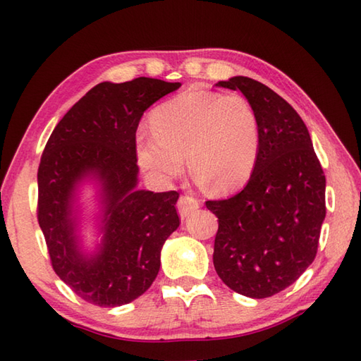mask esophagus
<instances>
[{"label": "esophagus", "instance_id": "34e87169", "mask_svg": "<svg viewBox=\"0 0 361 361\" xmlns=\"http://www.w3.org/2000/svg\"><path fill=\"white\" fill-rule=\"evenodd\" d=\"M198 208H200V202H198L197 198L190 197V195L180 197V200H178V212H180L181 219L188 217L189 214H192Z\"/></svg>", "mask_w": 361, "mask_h": 361}]
</instances>
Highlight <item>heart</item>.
<instances>
[{"mask_svg": "<svg viewBox=\"0 0 361 361\" xmlns=\"http://www.w3.org/2000/svg\"><path fill=\"white\" fill-rule=\"evenodd\" d=\"M153 133L136 135L137 163L153 180L169 183L186 166L217 192L242 188L260 152L256 110L240 94L189 88L153 110Z\"/></svg>", "mask_w": 361, "mask_h": 361, "instance_id": "b5f03b06", "label": "heart"}]
</instances>
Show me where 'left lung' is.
Segmentation results:
<instances>
[{
	"label": "left lung",
	"instance_id": "1",
	"mask_svg": "<svg viewBox=\"0 0 361 361\" xmlns=\"http://www.w3.org/2000/svg\"><path fill=\"white\" fill-rule=\"evenodd\" d=\"M216 85L242 91L256 110L260 152L239 194L206 202L219 219L212 260L235 293L262 299L291 286L315 259L326 176L307 127L287 101L243 75Z\"/></svg>",
	"mask_w": 361,
	"mask_h": 361
}]
</instances>
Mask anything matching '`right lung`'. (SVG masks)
<instances>
[{
  "instance_id": "1",
  "label": "right lung",
  "mask_w": 361,
  "mask_h": 361,
  "mask_svg": "<svg viewBox=\"0 0 361 361\" xmlns=\"http://www.w3.org/2000/svg\"><path fill=\"white\" fill-rule=\"evenodd\" d=\"M181 87L137 78L102 82L60 119L38 166L37 217L54 271L99 307L135 301L159 271L161 248L180 226L176 190L137 189L136 128L144 111ZM98 186L99 232L93 253L80 243L78 189Z\"/></svg>"
}]
</instances>
